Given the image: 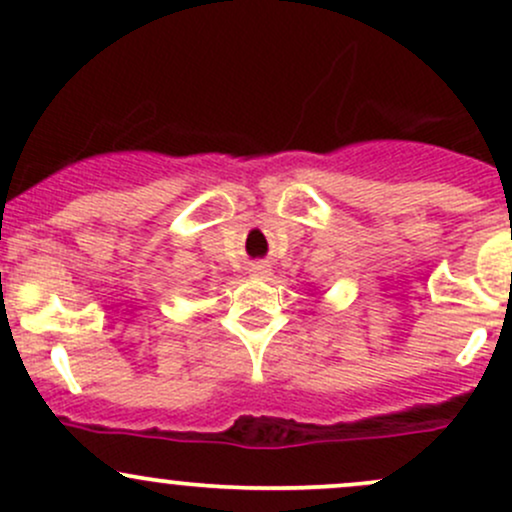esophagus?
I'll return each mask as SVG.
<instances>
[{
  "instance_id": "1",
  "label": "esophagus",
  "mask_w": 512,
  "mask_h": 512,
  "mask_svg": "<svg viewBox=\"0 0 512 512\" xmlns=\"http://www.w3.org/2000/svg\"><path fill=\"white\" fill-rule=\"evenodd\" d=\"M269 274H272V269H269L267 262L250 264V276H255V279H267Z\"/></svg>"
}]
</instances>
